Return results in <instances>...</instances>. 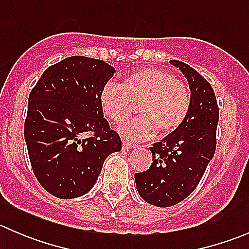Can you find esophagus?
Wrapping results in <instances>:
<instances>
[{
	"label": "esophagus",
	"instance_id": "esophagus-1",
	"mask_svg": "<svg viewBox=\"0 0 249 249\" xmlns=\"http://www.w3.org/2000/svg\"><path fill=\"white\" fill-rule=\"evenodd\" d=\"M135 147H136V144H134V143L129 142V141H126V140L123 141V148H124L125 150H130Z\"/></svg>",
	"mask_w": 249,
	"mask_h": 249
}]
</instances>
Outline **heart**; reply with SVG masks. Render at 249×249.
<instances>
[{"label":"heart","mask_w":249,"mask_h":249,"mask_svg":"<svg viewBox=\"0 0 249 249\" xmlns=\"http://www.w3.org/2000/svg\"><path fill=\"white\" fill-rule=\"evenodd\" d=\"M132 102H140L142 115L123 123L119 132L127 140L143 141L154 136L157 130L161 135L177 131L190 112L192 94L184 80L158 67L141 69L122 85L108 82L100 90V108L113 123L130 114Z\"/></svg>","instance_id":"1"}]
</instances>
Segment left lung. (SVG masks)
<instances>
[{
    "mask_svg": "<svg viewBox=\"0 0 249 249\" xmlns=\"http://www.w3.org/2000/svg\"><path fill=\"white\" fill-rule=\"evenodd\" d=\"M173 66L182 71L192 91V107L177 131L150 147L149 170L135 175L137 192L144 201L170 207L189 196L201 180L217 145L219 108L210 83L196 70L178 60Z\"/></svg>",
    "mask_w": 249,
    "mask_h": 249,
    "instance_id": "1",
    "label": "left lung"
}]
</instances>
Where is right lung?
<instances>
[{
	"label": "right lung",
	"instance_id": "add662e5",
	"mask_svg": "<svg viewBox=\"0 0 249 249\" xmlns=\"http://www.w3.org/2000/svg\"><path fill=\"white\" fill-rule=\"evenodd\" d=\"M114 72L102 60L70 56L48 67L30 92L24 136L35 176L49 194H87L106 158L122 149L99 104Z\"/></svg>",
	"mask_w": 249,
	"mask_h": 249
}]
</instances>
